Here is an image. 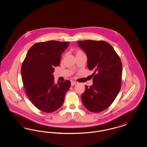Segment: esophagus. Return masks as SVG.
<instances>
[{
    "label": "esophagus",
    "mask_w": 147,
    "mask_h": 147,
    "mask_svg": "<svg viewBox=\"0 0 147 147\" xmlns=\"http://www.w3.org/2000/svg\"><path fill=\"white\" fill-rule=\"evenodd\" d=\"M77 84V82L75 81H71V86H74V85Z\"/></svg>",
    "instance_id": "34e87169"
}]
</instances>
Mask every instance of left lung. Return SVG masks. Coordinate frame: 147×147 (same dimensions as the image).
<instances>
[{"label":"left lung","instance_id":"obj_1","mask_svg":"<svg viewBox=\"0 0 147 147\" xmlns=\"http://www.w3.org/2000/svg\"><path fill=\"white\" fill-rule=\"evenodd\" d=\"M78 45L86 54L88 67L94 72L93 84L85 86L82 102L91 112L102 111L112 104L120 90L121 59L112 46L104 41H79Z\"/></svg>","mask_w":147,"mask_h":147}]
</instances>
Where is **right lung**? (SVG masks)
<instances>
[{"label": "right lung", "instance_id": "right-lung-1", "mask_svg": "<svg viewBox=\"0 0 147 147\" xmlns=\"http://www.w3.org/2000/svg\"><path fill=\"white\" fill-rule=\"evenodd\" d=\"M69 42L49 41L34 45L22 64V80L26 93L36 107L45 112H52L63 104L69 80L55 83V67L59 65L61 55Z\"/></svg>", "mask_w": 147, "mask_h": 147}]
</instances>
